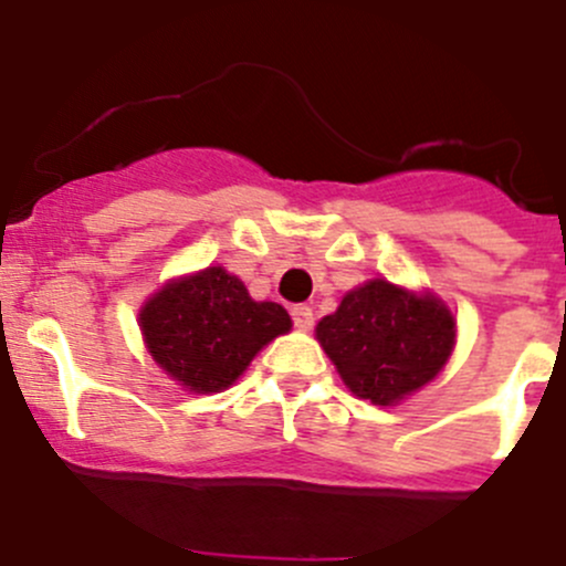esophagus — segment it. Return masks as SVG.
Returning <instances> with one entry per match:
<instances>
[{"label": "esophagus", "mask_w": 566, "mask_h": 566, "mask_svg": "<svg viewBox=\"0 0 566 566\" xmlns=\"http://www.w3.org/2000/svg\"><path fill=\"white\" fill-rule=\"evenodd\" d=\"M290 315H293V323L298 331H310L312 325H315V312L306 304H295L293 310H290Z\"/></svg>", "instance_id": "esophagus-1"}]
</instances>
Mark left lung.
Instances as JSON below:
<instances>
[{"label":"left lung","instance_id":"obj_1","mask_svg":"<svg viewBox=\"0 0 566 566\" xmlns=\"http://www.w3.org/2000/svg\"><path fill=\"white\" fill-rule=\"evenodd\" d=\"M454 331L452 312L436 295H413L375 279L319 319L317 339L356 397L394 405L441 373Z\"/></svg>","mask_w":566,"mask_h":566}]
</instances>
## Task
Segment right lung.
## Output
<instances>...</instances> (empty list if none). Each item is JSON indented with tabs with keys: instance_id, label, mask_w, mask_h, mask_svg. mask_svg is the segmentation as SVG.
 I'll list each match as a JSON object with an SVG mask.
<instances>
[{
	"instance_id": "right-lung-1",
	"label": "right lung",
	"mask_w": 566,
	"mask_h": 566,
	"mask_svg": "<svg viewBox=\"0 0 566 566\" xmlns=\"http://www.w3.org/2000/svg\"><path fill=\"white\" fill-rule=\"evenodd\" d=\"M139 319L150 356L197 394L235 384L268 342L290 331L284 306L251 301L241 279L224 268L169 282Z\"/></svg>"
}]
</instances>
